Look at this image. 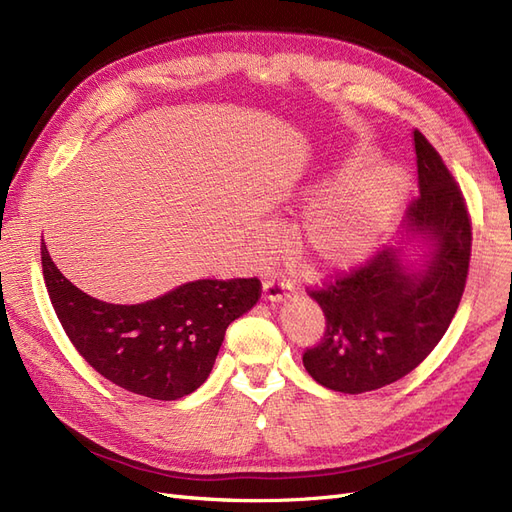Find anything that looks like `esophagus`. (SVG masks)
Wrapping results in <instances>:
<instances>
[{
  "label": "esophagus",
  "instance_id": "obj_1",
  "mask_svg": "<svg viewBox=\"0 0 512 512\" xmlns=\"http://www.w3.org/2000/svg\"><path fill=\"white\" fill-rule=\"evenodd\" d=\"M286 284L280 280H265L262 284V299L269 303H280L286 299Z\"/></svg>",
  "mask_w": 512,
  "mask_h": 512
}]
</instances>
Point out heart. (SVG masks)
Returning a JSON list of instances; mask_svg holds the SVG:
<instances>
[{"label":"heart","mask_w":512,"mask_h":512,"mask_svg":"<svg viewBox=\"0 0 512 512\" xmlns=\"http://www.w3.org/2000/svg\"><path fill=\"white\" fill-rule=\"evenodd\" d=\"M371 156L354 149L337 160L329 173L305 183L292 196V207H303L290 228L294 250L320 271L359 265L376 250L395 222L410 192V177L399 166L367 168ZM273 232L262 247L269 250Z\"/></svg>","instance_id":"1"}]
</instances>
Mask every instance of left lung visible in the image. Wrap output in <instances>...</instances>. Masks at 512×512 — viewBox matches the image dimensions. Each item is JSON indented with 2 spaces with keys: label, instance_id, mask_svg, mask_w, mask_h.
<instances>
[{
  "label": "left lung",
  "instance_id": "obj_1",
  "mask_svg": "<svg viewBox=\"0 0 512 512\" xmlns=\"http://www.w3.org/2000/svg\"><path fill=\"white\" fill-rule=\"evenodd\" d=\"M421 198L404 235L367 265L312 290L327 318L322 342L303 354L307 374L331 391L382 389L421 365L451 324L470 267L466 203L440 153L414 130ZM421 249L416 261L409 252Z\"/></svg>",
  "mask_w": 512,
  "mask_h": 512
}]
</instances>
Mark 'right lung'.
Segmentation results:
<instances>
[{
  "instance_id": "right-lung-1",
  "label": "right lung",
  "mask_w": 512,
  "mask_h": 512,
  "mask_svg": "<svg viewBox=\"0 0 512 512\" xmlns=\"http://www.w3.org/2000/svg\"><path fill=\"white\" fill-rule=\"evenodd\" d=\"M42 271L74 348L106 380L149 399L194 393L211 374L224 333L256 305L260 282L196 280L158 299L115 305L89 297L61 273L42 239Z\"/></svg>"
}]
</instances>
